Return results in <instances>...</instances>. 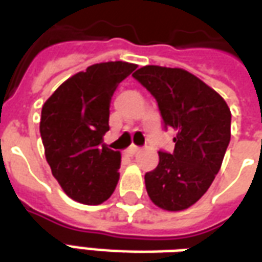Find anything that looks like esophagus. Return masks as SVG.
I'll return each mask as SVG.
<instances>
[{"label":"esophagus","instance_id":"obj_1","mask_svg":"<svg viewBox=\"0 0 262 262\" xmlns=\"http://www.w3.org/2000/svg\"><path fill=\"white\" fill-rule=\"evenodd\" d=\"M140 151V147H137V146H130V147L127 148V154L129 156H135Z\"/></svg>","mask_w":262,"mask_h":262}]
</instances>
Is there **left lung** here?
I'll list each match as a JSON object with an SVG mask.
<instances>
[{
	"label": "left lung",
	"instance_id": "obj_1",
	"mask_svg": "<svg viewBox=\"0 0 262 262\" xmlns=\"http://www.w3.org/2000/svg\"><path fill=\"white\" fill-rule=\"evenodd\" d=\"M177 132L174 153H159L144 176L151 202L168 212L192 206L212 185L230 142V109L213 88L182 69L144 66L133 74Z\"/></svg>",
	"mask_w": 262,
	"mask_h": 262
}]
</instances>
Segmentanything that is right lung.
I'll list each match as a JSON object with an SVG mask.
<instances>
[{
    "label": "right lung",
    "mask_w": 262,
    "mask_h": 262,
    "mask_svg": "<svg viewBox=\"0 0 262 262\" xmlns=\"http://www.w3.org/2000/svg\"><path fill=\"white\" fill-rule=\"evenodd\" d=\"M137 66L108 61L90 66L52 94L40 116L46 161L67 196L99 205L119 181L120 153L103 143L114 92Z\"/></svg>",
    "instance_id": "add662e5"
}]
</instances>
